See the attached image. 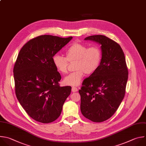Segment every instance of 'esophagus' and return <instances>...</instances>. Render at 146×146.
<instances>
[{
  "instance_id": "esophagus-1",
  "label": "esophagus",
  "mask_w": 146,
  "mask_h": 146,
  "mask_svg": "<svg viewBox=\"0 0 146 146\" xmlns=\"http://www.w3.org/2000/svg\"><path fill=\"white\" fill-rule=\"evenodd\" d=\"M78 89L76 88V87H72V92H78Z\"/></svg>"
}]
</instances>
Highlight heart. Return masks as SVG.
Instances as JSON below:
<instances>
[{"mask_svg":"<svg viewBox=\"0 0 146 146\" xmlns=\"http://www.w3.org/2000/svg\"><path fill=\"white\" fill-rule=\"evenodd\" d=\"M66 58L56 54L52 57L53 66L62 74L67 72L68 61L75 62L76 71L64 78V83L71 86H79L86 74H92L99 67L101 60V51L97 46L88 47L80 43H74L66 50Z\"/></svg>","mask_w":146,"mask_h":146,"instance_id":"b5f03b06","label":"heart"}]
</instances>
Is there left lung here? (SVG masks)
<instances>
[{
    "label": "left lung",
    "instance_id": "left-lung-1",
    "mask_svg": "<svg viewBox=\"0 0 146 146\" xmlns=\"http://www.w3.org/2000/svg\"><path fill=\"white\" fill-rule=\"evenodd\" d=\"M101 45V60L98 69L82 83L80 110L83 116L96 123L110 118L122 102L128 72L124 53L117 42L103 35L87 37Z\"/></svg>",
    "mask_w": 146,
    "mask_h": 146
}]
</instances>
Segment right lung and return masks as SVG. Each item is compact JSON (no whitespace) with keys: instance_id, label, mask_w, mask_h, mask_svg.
<instances>
[{"instance_id":"obj_1","label":"right lung","mask_w":146,"mask_h":146,"mask_svg":"<svg viewBox=\"0 0 146 146\" xmlns=\"http://www.w3.org/2000/svg\"><path fill=\"white\" fill-rule=\"evenodd\" d=\"M72 37L42 35L29 41L22 48L14 67L17 98L31 117L49 123L59 117L71 86L60 87L61 75L52 57Z\"/></svg>"}]
</instances>
